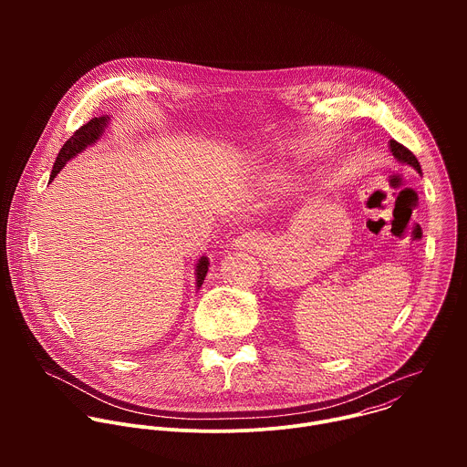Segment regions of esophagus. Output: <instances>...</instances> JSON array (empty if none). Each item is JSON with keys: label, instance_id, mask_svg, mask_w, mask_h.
Here are the masks:
<instances>
[{"label": "esophagus", "instance_id": "obj_1", "mask_svg": "<svg viewBox=\"0 0 467 467\" xmlns=\"http://www.w3.org/2000/svg\"><path fill=\"white\" fill-rule=\"evenodd\" d=\"M256 242H258V238H254V236H251V234H244V236H240V238L236 240V244H238L240 247H254Z\"/></svg>", "mask_w": 467, "mask_h": 467}]
</instances>
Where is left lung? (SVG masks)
Returning <instances> with one entry per match:
<instances>
[{
    "label": "left lung",
    "instance_id": "obj_1",
    "mask_svg": "<svg viewBox=\"0 0 467 467\" xmlns=\"http://www.w3.org/2000/svg\"><path fill=\"white\" fill-rule=\"evenodd\" d=\"M389 151H391V155H393L399 162L412 166V168L421 175V166H420L418 159L414 157V153H412L410 150H407L405 146H401V144L395 142V140H389Z\"/></svg>",
    "mask_w": 467,
    "mask_h": 467
}]
</instances>
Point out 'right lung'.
Instances as JSON below:
<instances>
[{
    "mask_svg": "<svg viewBox=\"0 0 467 467\" xmlns=\"http://www.w3.org/2000/svg\"><path fill=\"white\" fill-rule=\"evenodd\" d=\"M109 119H110L109 114H107V116H99V118H92L88 123L81 125V127L74 132L72 139L66 140V144L60 148L58 155H57V161H55V164H53V170H51V175H49L51 181H53L55 175L64 168L66 162L72 161L76 155L83 153L88 146L96 144V142L103 137V132H105V129H107V125H109ZM209 264H211V262H209L207 256H202V258L197 260V264H195V288H197V290L202 288V285H203V281H205V277H207Z\"/></svg>",
    "mask_w": 467,
    "mask_h": 467,
    "instance_id": "1",
    "label": "right lung"
}]
</instances>
